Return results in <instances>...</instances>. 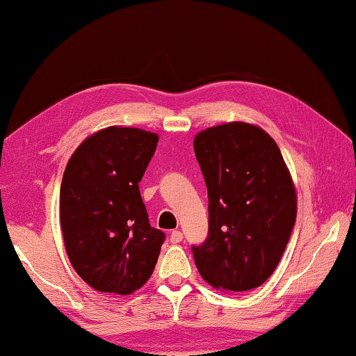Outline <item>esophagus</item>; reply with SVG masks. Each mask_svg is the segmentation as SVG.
I'll use <instances>...</instances> for the list:
<instances>
[{"mask_svg": "<svg viewBox=\"0 0 356 356\" xmlns=\"http://www.w3.org/2000/svg\"><path fill=\"white\" fill-rule=\"evenodd\" d=\"M183 240V234L179 232V231H173L172 234H170V242L172 243H179Z\"/></svg>", "mask_w": 356, "mask_h": 356, "instance_id": "esophagus-1", "label": "esophagus"}]
</instances>
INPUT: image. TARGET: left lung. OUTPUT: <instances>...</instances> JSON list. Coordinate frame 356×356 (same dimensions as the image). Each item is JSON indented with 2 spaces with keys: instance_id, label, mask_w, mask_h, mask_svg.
Masks as SVG:
<instances>
[{
  "instance_id": "left-lung-1",
  "label": "left lung",
  "mask_w": 356,
  "mask_h": 356,
  "mask_svg": "<svg viewBox=\"0 0 356 356\" xmlns=\"http://www.w3.org/2000/svg\"><path fill=\"white\" fill-rule=\"evenodd\" d=\"M209 191V238L194 247L202 278L221 291H248L272 275L298 215L280 147L259 125L234 121L194 136Z\"/></svg>"
}]
</instances>
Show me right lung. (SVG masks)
Here are the masks:
<instances>
[{
  "instance_id": "obj_1",
  "label": "right lung",
  "mask_w": 356,
  "mask_h": 356,
  "mask_svg": "<svg viewBox=\"0 0 356 356\" xmlns=\"http://www.w3.org/2000/svg\"><path fill=\"white\" fill-rule=\"evenodd\" d=\"M159 135L111 125L71 154L60 186L68 259L100 293L132 294L149 280L165 235L151 227L138 183Z\"/></svg>"
}]
</instances>
